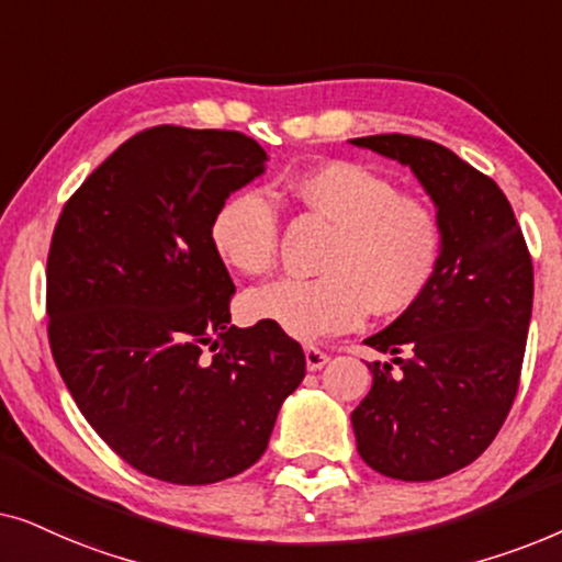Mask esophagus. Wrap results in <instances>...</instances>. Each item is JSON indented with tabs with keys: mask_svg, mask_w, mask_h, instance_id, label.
<instances>
[{
	"mask_svg": "<svg viewBox=\"0 0 562 562\" xmlns=\"http://www.w3.org/2000/svg\"><path fill=\"white\" fill-rule=\"evenodd\" d=\"M304 358H306V368H310V371H319V368L327 366V360H329L327 352L319 350V348H314V345H306Z\"/></svg>",
	"mask_w": 562,
	"mask_h": 562,
	"instance_id": "esophagus-1",
	"label": "esophagus"
}]
</instances>
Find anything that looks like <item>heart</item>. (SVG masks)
<instances>
[{
  "label": "heart",
  "mask_w": 562,
  "mask_h": 562,
  "mask_svg": "<svg viewBox=\"0 0 562 562\" xmlns=\"http://www.w3.org/2000/svg\"><path fill=\"white\" fill-rule=\"evenodd\" d=\"M294 191L337 235L317 279H283L250 291L245 312L296 337L322 340L356 329L371 306L409 310L432 283L442 256V227L432 206L402 194L389 176L352 160H329L299 173ZM212 245L235 271L263 276L279 258L281 225L263 191L227 196L212 217Z\"/></svg>",
  "instance_id": "heart-1"
}]
</instances>
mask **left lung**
Returning a JSON list of instances; mask_svg holds the SVG:
<instances>
[{
  "mask_svg": "<svg viewBox=\"0 0 562 562\" xmlns=\"http://www.w3.org/2000/svg\"><path fill=\"white\" fill-rule=\"evenodd\" d=\"M350 143L409 166L442 227L432 283L366 340L391 363H368L373 386L350 414L373 471L435 481L473 463L512 409L532 317V258L504 191L445 145L396 133Z\"/></svg>",
  "mask_w": 562,
  "mask_h": 562,
  "instance_id": "obj_1",
  "label": "left lung"
}]
</instances>
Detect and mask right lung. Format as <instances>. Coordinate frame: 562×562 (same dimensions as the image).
I'll list each match as a JSON object with an SVG mask.
<instances>
[{"label": "right lung", "instance_id": "1", "mask_svg": "<svg viewBox=\"0 0 562 562\" xmlns=\"http://www.w3.org/2000/svg\"><path fill=\"white\" fill-rule=\"evenodd\" d=\"M266 160L233 130H143L53 229V360L97 435L150 479L204 486L243 473L304 379L302 345L283 329L229 325L235 283L210 235Z\"/></svg>", "mask_w": 562, "mask_h": 562}]
</instances>
